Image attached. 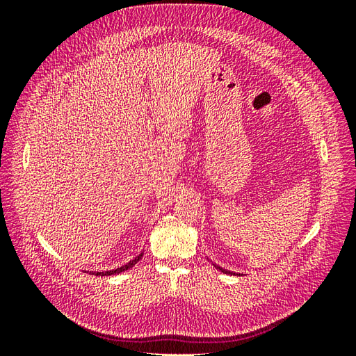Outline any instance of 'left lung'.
I'll use <instances>...</instances> for the list:
<instances>
[{"mask_svg": "<svg viewBox=\"0 0 356 356\" xmlns=\"http://www.w3.org/2000/svg\"><path fill=\"white\" fill-rule=\"evenodd\" d=\"M215 267H217L218 268V270H221L222 273H230V275H238V273H233V272H229V270H225V268H222V267H220V266H215ZM241 275V273H239Z\"/></svg>", "mask_w": 356, "mask_h": 356, "instance_id": "8db88e82", "label": "left lung"}]
</instances>
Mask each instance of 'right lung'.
<instances>
[{"label":"right lung","mask_w":356,"mask_h":356,"mask_svg":"<svg viewBox=\"0 0 356 356\" xmlns=\"http://www.w3.org/2000/svg\"><path fill=\"white\" fill-rule=\"evenodd\" d=\"M143 252L139 254L138 257H135L132 261H129L127 264H124V266H122V267H117V268H114V270H106V272H90L92 275H95V276H111V275H117V273H122V272H124V270H127V268H131V267H134L139 260H141L143 258Z\"/></svg>","instance_id":"add662e5"}]
</instances>
